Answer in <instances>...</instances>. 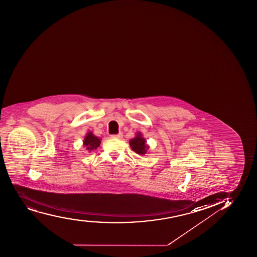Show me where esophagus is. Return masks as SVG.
I'll return each instance as SVG.
<instances>
[{"label": "esophagus", "mask_w": 257, "mask_h": 257, "mask_svg": "<svg viewBox=\"0 0 257 257\" xmlns=\"http://www.w3.org/2000/svg\"><path fill=\"white\" fill-rule=\"evenodd\" d=\"M122 137H123L122 133H119V134H117V135L110 136V138H114V139H121Z\"/></svg>", "instance_id": "1"}]
</instances>
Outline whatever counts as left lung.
Here are the masks:
<instances>
[{
	"mask_svg": "<svg viewBox=\"0 0 257 257\" xmlns=\"http://www.w3.org/2000/svg\"><path fill=\"white\" fill-rule=\"evenodd\" d=\"M131 148L136 153H138L139 155H145L149 150V146L147 144V141L145 138H143L142 133H136L135 138L131 139L129 142Z\"/></svg>",
	"mask_w": 257,
	"mask_h": 257,
	"instance_id": "8db88e82",
	"label": "left lung"
}]
</instances>
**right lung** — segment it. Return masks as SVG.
<instances>
[{"instance_id":"obj_1","label":"right lung","mask_w":257,"mask_h":257,"mask_svg":"<svg viewBox=\"0 0 257 257\" xmlns=\"http://www.w3.org/2000/svg\"><path fill=\"white\" fill-rule=\"evenodd\" d=\"M101 140L100 138H98L96 136H94L92 132L87 133L86 136L84 137V141H83V146L86 149L87 152H92V151L96 150L98 147L100 145Z\"/></svg>"}]
</instances>
